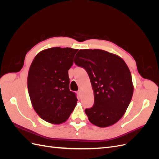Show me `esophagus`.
<instances>
[{"label": "esophagus", "instance_id": "1", "mask_svg": "<svg viewBox=\"0 0 159 159\" xmlns=\"http://www.w3.org/2000/svg\"><path fill=\"white\" fill-rule=\"evenodd\" d=\"M77 93H78V95L80 96V97L81 95V89L78 90V92H77Z\"/></svg>", "mask_w": 159, "mask_h": 159}]
</instances>
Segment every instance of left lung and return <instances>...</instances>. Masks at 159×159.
<instances>
[{"label":"left lung","instance_id":"8db88e82","mask_svg":"<svg viewBox=\"0 0 159 159\" xmlns=\"http://www.w3.org/2000/svg\"><path fill=\"white\" fill-rule=\"evenodd\" d=\"M75 64L88 72L94 104L85 110L89 121L99 127L117 123L125 113L133 93L131 71L121 57L99 49L80 50Z\"/></svg>","mask_w":159,"mask_h":159}]
</instances>
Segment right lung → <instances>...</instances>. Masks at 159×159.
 Instances as JSON below:
<instances>
[{"label":"right lung","mask_w":159,"mask_h":159,"mask_svg":"<svg viewBox=\"0 0 159 159\" xmlns=\"http://www.w3.org/2000/svg\"><path fill=\"white\" fill-rule=\"evenodd\" d=\"M78 49L55 47L36 56L28 74V90L34 109L44 121L65 122L78 102L70 91L68 70Z\"/></svg>","instance_id":"right-lung-1"}]
</instances>
